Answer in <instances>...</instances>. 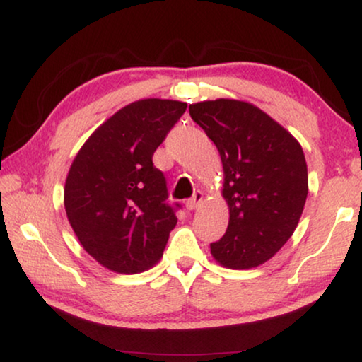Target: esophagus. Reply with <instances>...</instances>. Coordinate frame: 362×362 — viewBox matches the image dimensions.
Returning <instances> with one entry per match:
<instances>
[{"label": "esophagus", "instance_id": "1", "mask_svg": "<svg viewBox=\"0 0 362 362\" xmlns=\"http://www.w3.org/2000/svg\"><path fill=\"white\" fill-rule=\"evenodd\" d=\"M202 197H204V194H202L201 191H196V192H194V196H192L191 199H187V201H186V209H189V211L196 209V207L199 206L201 202H202Z\"/></svg>", "mask_w": 362, "mask_h": 362}]
</instances>
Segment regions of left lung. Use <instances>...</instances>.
I'll return each instance as SVG.
<instances>
[{"mask_svg":"<svg viewBox=\"0 0 362 362\" xmlns=\"http://www.w3.org/2000/svg\"><path fill=\"white\" fill-rule=\"evenodd\" d=\"M224 168L229 226L211 254L222 267L254 269L293 234L308 196L303 150L280 123L249 102L217 98L189 105Z\"/></svg>","mask_w":362,"mask_h":362,"instance_id":"1","label":"left lung"}]
</instances>
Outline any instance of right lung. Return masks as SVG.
Segmentation results:
<instances>
[{
  "label": "right lung",
  "instance_id": "add662e5",
  "mask_svg": "<svg viewBox=\"0 0 362 362\" xmlns=\"http://www.w3.org/2000/svg\"><path fill=\"white\" fill-rule=\"evenodd\" d=\"M187 103L145 98L123 107L88 136L64 187L67 219L98 264L140 274L161 259L180 204L168 202L153 153Z\"/></svg>",
  "mask_w": 362,
  "mask_h": 362
}]
</instances>
